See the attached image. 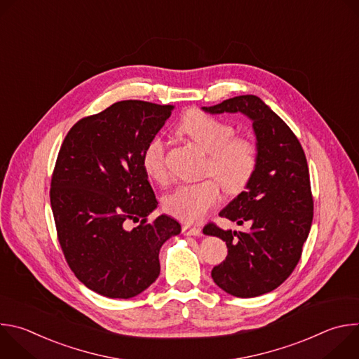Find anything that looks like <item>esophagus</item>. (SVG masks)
Wrapping results in <instances>:
<instances>
[{
    "mask_svg": "<svg viewBox=\"0 0 359 359\" xmlns=\"http://www.w3.org/2000/svg\"><path fill=\"white\" fill-rule=\"evenodd\" d=\"M182 233H183L184 236H194V237L203 236L201 229H198V227H190V226H183V227H182Z\"/></svg>",
    "mask_w": 359,
    "mask_h": 359,
    "instance_id": "esophagus-1",
    "label": "esophagus"
}]
</instances>
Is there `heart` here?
Here are the masks:
<instances>
[{"label": "heart", "instance_id": "b5f03b06", "mask_svg": "<svg viewBox=\"0 0 359 359\" xmlns=\"http://www.w3.org/2000/svg\"><path fill=\"white\" fill-rule=\"evenodd\" d=\"M179 130L197 147L208 153L204 175L215 176L230 194L241 193L252 179L259 165V149L251 139L234 136L236 128L216 116L200 111L187 112ZM146 175L163 183L168 180L166 149L161 137H153L142 153ZM222 198V187L215 179L187 183L169 191L163 204L173 217L184 223H197L216 208Z\"/></svg>", "mask_w": 359, "mask_h": 359}]
</instances>
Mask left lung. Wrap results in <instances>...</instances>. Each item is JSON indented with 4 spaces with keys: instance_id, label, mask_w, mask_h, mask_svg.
Masks as SVG:
<instances>
[{
    "instance_id": "obj_1",
    "label": "left lung",
    "mask_w": 359,
    "mask_h": 359,
    "mask_svg": "<svg viewBox=\"0 0 359 359\" xmlns=\"http://www.w3.org/2000/svg\"><path fill=\"white\" fill-rule=\"evenodd\" d=\"M210 114L241 112L252 121L259 165L244 191L220 212V217L250 224L248 231H231L215 223L203 233L226 241V260L212 270L226 292L251 298L276 290L297 267L309 237L314 200L310 172L299 140L288 125L255 95H241L215 107Z\"/></svg>"
}]
</instances>
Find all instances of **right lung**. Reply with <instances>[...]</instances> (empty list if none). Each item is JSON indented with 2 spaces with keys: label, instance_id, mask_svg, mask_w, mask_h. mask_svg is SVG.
Masks as SVG:
<instances>
[{
  "label": "right lung",
  "instance_id": "1",
  "mask_svg": "<svg viewBox=\"0 0 359 359\" xmlns=\"http://www.w3.org/2000/svg\"><path fill=\"white\" fill-rule=\"evenodd\" d=\"M173 109L121 100L78 121L61 144L49 190L58 241L76 278L104 297L132 298L155 283L161 247L182 230L166 215L147 222L158 200L142 166Z\"/></svg>",
  "mask_w": 359,
  "mask_h": 359
}]
</instances>
